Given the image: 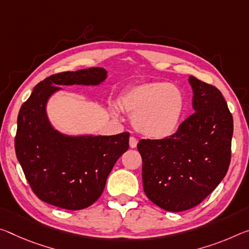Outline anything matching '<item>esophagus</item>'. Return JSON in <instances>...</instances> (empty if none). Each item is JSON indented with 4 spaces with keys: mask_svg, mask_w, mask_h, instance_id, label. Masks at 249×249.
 <instances>
[{
    "mask_svg": "<svg viewBox=\"0 0 249 249\" xmlns=\"http://www.w3.org/2000/svg\"><path fill=\"white\" fill-rule=\"evenodd\" d=\"M137 146V140L134 136L129 137V147L131 148H135Z\"/></svg>",
    "mask_w": 249,
    "mask_h": 249,
    "instance_id": "1",
    "label": "esophagus"
}]
</instances>
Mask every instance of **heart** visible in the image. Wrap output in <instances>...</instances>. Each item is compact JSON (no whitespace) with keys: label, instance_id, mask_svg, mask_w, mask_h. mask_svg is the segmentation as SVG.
Here are the masks:
<instances>
[{"label":"heart","instance_id":"1","mask_svg":"<svg viewBox=\"0 0 249 249\" xmlns=\"http://www.w3.org/2000/svg\"><path fill=\"white\" fill-rule=\"evenodd\" d=\"M118 103L132 115L134 128L153 140L165 139L176 131L185 105L183 93L176 85L160 81L132 86L122 94Z\"/></svg>","mask_w":249,"mask_h":249}]
</instances>
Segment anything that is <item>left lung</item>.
I'll use <instances>...</instances> for the list:
<instances>
[{
	"instance_id": "8db88e82",
	"label": "left lung",
	"mask_w": 249,
	"mask_h": 249,
	"mask_svg": "<svg viewBox=\"0 0 249 249\" xmlns=\"http://www.w3.org/2000/svg\"><path fill=\"white\" fill-rule=\"evenodd\" d=\"M193 109L175 134L142 140L146 196L168 212H183L202 203L226 175L231 163L232 116L219 89L189 76Z\"/></svg>"
}]
</instances>
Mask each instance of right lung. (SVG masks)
Here are the masks:
<instances>
[{
	"label": "right lung",
	"instance_id": "right-lung-1",
	"mask_svg": "<svg viewBox=\"0 0 249 249\" xmlns=\"http://www.w3.org/2000/svg\"><path fill=\"white\" fill-rule=\"evenodd\" d=\"M103 68L51 75L35 86L18 116L15 153L31 188L53 206L78 211L95 203L116 160L128 149L129 133L117 135L63 134L53 127L46 105L61 85L96 86Z\"/></svg>",
	"mask_w": 249,
	"mask_h": 249
}]
</instances>
